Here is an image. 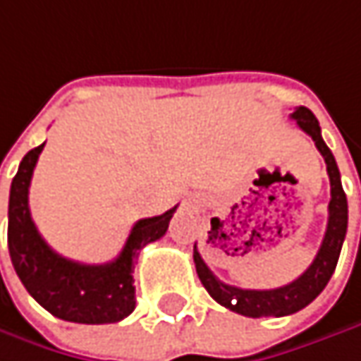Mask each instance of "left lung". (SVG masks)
I'll return each instance as SVG.
<instances>
[{"mask_svg":"<svg viewBox=\"0 0 361 361\" xmlns=\"http://www.w3.org/2000/svg\"><path fill=\"white\" fill-rule=\"evenodd\" d=\"M291 119H295L298 126L308 136H312L316 148L324 157L326 173L331 180L329 223H326V231H324L320 250H318L316 258L312 260L310 267L295 281H291L289 285L277 287V289H242L235 285H227V283L214 277L211 269L207 267V262L202 260L200 252L196 250V244H194L196 273L202 281L204 289L211 293V298L231 312H238V314L250 316V318L287 316V314H293V312L306 308L310 302H314L335 273L345 233H347V196H345L343 185H341V173H339V167L335 163L333 152L329 150V147L324 145V140L320 136L318 119L314 117L308 107H298L291 114Z\"/></svg>","mask_w":361,"mask_h":361,"instance_id":"obj_1","label":"left lung"}]
</instances>
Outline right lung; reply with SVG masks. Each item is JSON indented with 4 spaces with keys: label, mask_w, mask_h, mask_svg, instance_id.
Segmentation results:
<instances>
[{
    "label": "right lung",
    "mask_w": 361,
    "mask_h": 361,
    "mask_svg": "<svg viewBox=\"0 0 361 361\" xmlns=\"http://www.w3.org/2000/svg\"><path fill=\"white\" fill-rule=\"evenodd\" d=\"M43 147L45 142L24 154L10 188L8 247L16 275L26 291L61 320L80 324L119 322L136 308L132 273L140 250L165 235L178 207L159 216L140 219L111 262L82 264L68 260L41 238L28 209V188Z\"/></svg>",
    "instance_id": "right-lung-1"
}]
</instances>
